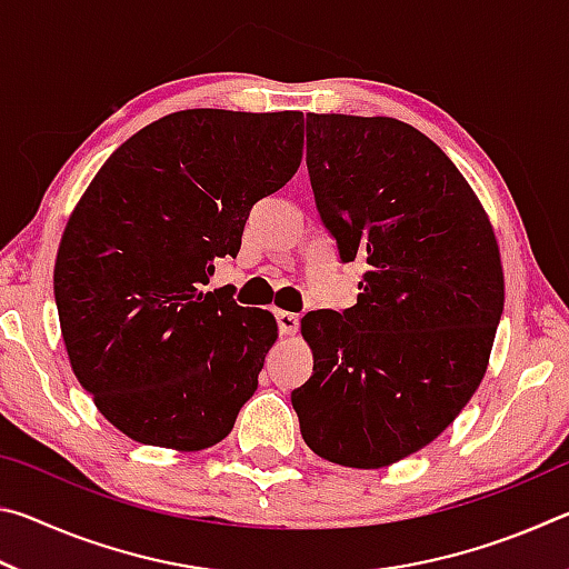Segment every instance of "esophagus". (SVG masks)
Returning <instances> with one entry per match:
<instances>
[{"label":"esophagus","mask_w":569,"mask_h":569,"mask_svg":"<svg viewBox=\"0 0 569 569\" xmlns=\"http://www.w3.org/2000/svg\"><path fill=\"white\" fill-rule=\"evenodd\" d=\"M276 321H278V331H281V336H296V331H298V316L296 313L278 311Z\"/></svg>","instance_id":"1"}]
</instances>
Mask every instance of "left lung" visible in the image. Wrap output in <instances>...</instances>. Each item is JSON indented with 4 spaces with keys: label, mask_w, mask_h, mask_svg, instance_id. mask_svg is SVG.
Here are the masks:
<instances>
[{
    "label": "left lung",
    "mask_w": 569,
    "mask_h": 569,
    "mask_svg": "<svg viewBox=\"0 0 569 569\" xmlns=\"http://www.w3.org/2000/svg\"><path fill=\"white\" fill-rule=\"evenodd\" d=\"M306 162L356 306L303 316L313 373L293 389L321 459L379 469L431 445L487 373L505 273L492 223L445 150L411 124L306 114Z\"/></svg>",
    "instance_id": "1"
}]
</instances>
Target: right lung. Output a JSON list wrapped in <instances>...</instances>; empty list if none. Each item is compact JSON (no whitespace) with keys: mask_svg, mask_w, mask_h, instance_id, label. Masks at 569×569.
<instances>
[{"mask_svg":"<svg viewBox=\"0 0 569 569\" xmlns=\"http://www.w3.org/2000/svg\"><path fill=\"white\" fill-rule=\"evenodd\" d=\"M301 150V112H172L122 142L74 206L54 261L60 329L77 381L124 437L208 449L253 397L273 313L203 286Z\"/></svg>","mask_w":569,"mask_h":569,"instance_id":"right-lung-1","label":"right lung"}]
</instances>
